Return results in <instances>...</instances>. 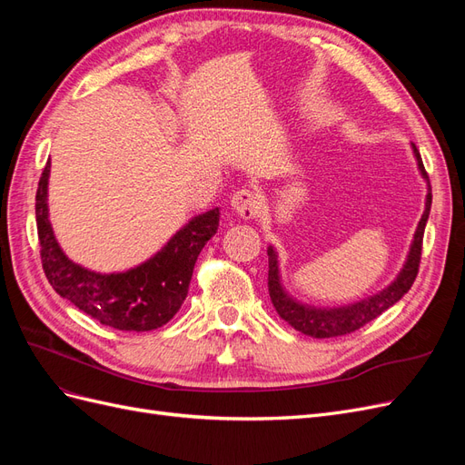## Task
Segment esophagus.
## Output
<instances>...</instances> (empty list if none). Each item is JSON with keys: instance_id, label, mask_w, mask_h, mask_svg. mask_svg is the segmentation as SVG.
<instances>
[{"instance_id": "34e87169", "label": "esophagus", "mask_w": 465, "mask_h": 465, "mask_svg": "<svg viewBox=\"0 0 465 465\" xmlns=\"http://www.w3.org/2000/svg\"><path fill=\"white\" fill-rule=\"evenodd\" d=\"M231 205L242 219H252V217H256L258 211L262 209V200H260L258 192H254V190H238L232 195Z\"/></svg>"}]
</instances>
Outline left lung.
Masks as SVG:
<instances>
[{"label": "left lung", "mask_w": 465, "mask_h": 465, "mask_svg": "<svg viewBox=\"0 0 465 465\" xmlns=\"http://www.w3.org/2000/svg\"><path fill=\"white\" fill-rule=\"evenodd\" d=\"M417 168L420 176L427 182V200H425V211L423 217H420L417 231L413 234V242L410 248V254L405 258V263L398 277L391 281V283L382 289L380 292L372 294V297L362 299L359 302L347 304V306H333V308H316L311 304H302L297 299H292L291 294L285 291L283 283H281V273H279V260L277 252L273 246H267V256H270V273H267V287H270V299L275 306L277 314L283 318L291 326L311 337H337L345 335L362 328L364 323L378 318L390 306L396 304L403 294L411 289L413 281L419 272V262H420V250H423V234L430 213V203H432V193H430V182L429 174L420 161V154L417 147L411 143Z\"/></svg>", "instance_id": "obj_1"}]
</instances>
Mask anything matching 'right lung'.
I'll use <instances>...</instances> for the list:
<instances>
[{"instance_id":"right-lung-1","label":"right lung","mask_w":465,"mask_h":465,"mask_svg":"<svg viewBox=\"0 0 465 465\" xmlns=\"http://www.w3.org/2000/svg\"><path fill=\"white\" fill-rule=\"evenodd\" d=\"M50 161L36 190V229L45 273L60 297L103 326L122 331L157 330L186 301L195 260L219 229V207L192 217L157 254L128 272L98 273L69 260L48 217Z\"/></svg>"}]
</instances>
